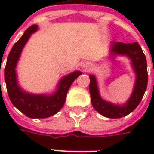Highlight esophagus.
<instances>
[{"label":"esophagus","mask_w":154,"mask_h":154,"mask_svg":"<svg viewBox=\"0 0 154 154\" xmlns=\"http://www.w3.org/2000/svg\"><path fill=\"white\" fill-rule=\"evenodd\" d=\"M91 67V65L90 63H87L85 66H84V67H85L86 69H90Z\"/></svg>","instance_id":"1"}]
</instances>
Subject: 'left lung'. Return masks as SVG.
<instances>
[{"mask_svg":"<svg viewBox=\"0 0 154 154\" xmlns=\"http://www.w3.org/2000/svg\"><path fill=\"white\" fill-rule=\"evenodd\" d=\"M110 54L109 57L111 59L117 56H125L130 59L133 70L135 73V82L131 96L125 103L121 105L104 100L100 97L97 78L92 74L89 76V91L92 106L98 113L107 118L118 119L134 111L142 100L148 85L147 61L142 48L137 42L132 44L111 42Z\"/></svg>","mask_w":154,"mask_h":154,"instance_id":"obj_1","label":"left lung"}]
</instances>
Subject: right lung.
Here are the masks:
<instances>
[{"label":"right lung","instance_id":"add662e5","mask_svg":"<svg viewBox=\"0 0 154 154\" xmlns=\"http://www.w3.org/2000/svg\"><path fill=\"white\" fill-rule=\"evenodd\" d=\"M38 29V25H34L25 30L12 47L5 67V81L10 100L14 106L32 119L48 118L57 113L63 106L71 85L82 74L80 71H74L63 77L57 83L56 91L52 94L29 93L20 86L15 70L17 63L29 38Z\"/></svg>","mask_w":154,"mask_h":154}]
</instances>
